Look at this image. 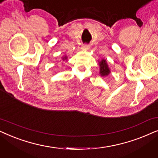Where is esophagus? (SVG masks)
Masks as SVG:
<instances>
[{
    "instance_id": "esophagus-1",
    "label": "esophagus",
    "mask_w": 158,
    "mask_h": 158,
    "mask_svg": "<svg viewBox=\"0 0 158 158\" xmlns=\"http://www.w3.org/2000/svg\"><path fill=\"white\" fill-rule=\"evenodd\" d=\"M89 49H90V45H88V44H83V45H82V47H81V49L83 51L88 50Z\"/></svg>"
}]
</instances>
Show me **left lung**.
Masks as SVG:
<instances>
[{
    "mask_svg": "<svg viewBox=\"0 0 158 158\" xmlns=\"http://www.w3.org/2000/svg\"><path fill=\"white\" fill-rule=\"evenodd\" d=\"M99 66H100V72H99L100 75L101 76H107L110 73V70L106 60L103 59L101 62H99Z\"/></svg>",
    "mask_w": 158,
    "mask_h": 158,
    "instance_id": "obj_1",
    "label": "left lung"
}]
</instances>
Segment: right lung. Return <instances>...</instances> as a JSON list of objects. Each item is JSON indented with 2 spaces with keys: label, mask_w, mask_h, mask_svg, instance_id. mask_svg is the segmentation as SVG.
I'll list each match as a JSON object with an SVG mask.
<instances>
[{
  "label": "right lung",
  "mask_w": 158,
  "mask_h": 158,
  "mask_svg": "<svg viewBox=\"0 0 158 158\" xmlns=\"http://www.w3.org/2000/svg\"><path fill=\"white\" fill-rule=\"evenodd\" d=\"M67 58H68V57H66V56H65V57H64L63 58H62V60H63V61H64V60H66V59H67Z\"/></svg>",
  "instance_id": "1"
}]
</instances>
